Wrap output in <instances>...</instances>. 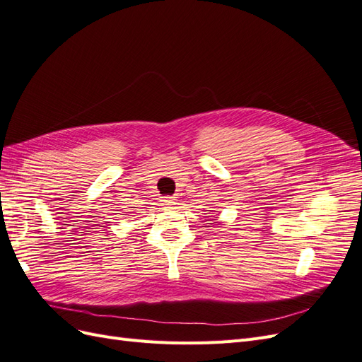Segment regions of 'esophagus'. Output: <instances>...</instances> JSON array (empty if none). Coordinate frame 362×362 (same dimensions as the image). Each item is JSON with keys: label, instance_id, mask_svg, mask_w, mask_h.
<instances>
[{"label": "esophagus", "instance_id": "34e87169", "mask_svg": "<svg viewBox=\"0 0 362 362\" xmlns=\"http://www.w3.org/2000/svg\"><path fill=\"white\" fill-rule=\"evenodd\" d=\"M162 204L173 206V204H176V200H174V197H164V198H162Z\"/></svg>", "mask_w": 362, "mask_h": 362}]
</instances>
